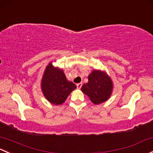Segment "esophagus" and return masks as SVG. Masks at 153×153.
I'll return each instance as SVG.
<instances>
[{"label":"esophagus","mask_w":153,"mask_h":153,"mask_svg":"<svg viewBox=\"0 0 153 153\" xmlns=\"http://www.w3.org/2000/svg\"><path fill=\"white\" fill-rule=\"evenodd\" d=\"M77 88H78V89H81V86H82V83H77Z\"/></svg>","instance_id":"34e87169"}]
</instances>
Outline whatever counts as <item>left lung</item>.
I'll use <instances>...</instances> for the list:
<instances>
[{"instance_id": "left-lung-1", "label": "left lung", "mask_w": 153, "mask_h": 153, "mask_svg": "<svg viewBox=\"0 0 153 153\" xmlns=\"http://www.w3.org/2000/svg\"><path fill=\"white\" fill-rule=\"evenodd\" d=\"M88 79V83H84L81 89L89 97L93 103L100 104L110 97L113 83L105 72L94 70L89 75Z\"/></svg>"}]
</instances>
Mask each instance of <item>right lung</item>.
I'll list each match as a JSON object with an SVG mask.
<instances>
[{"label":"right lung","instance_id":"obj_1","mask_svg":"<svg viewBox=\"0 0 153 153\" xmlns=\"http://www.w3.org/2000/svg\"><path fill=\"white\" fill-rule=\"evenodd\" d=\"M41 86L45 97L50 102L55 105L63 103L76 88L75 83L67 81L62 70L54 67L51 63L46 67Z\"/></svg>","mask_w":153,"mask_h":153}]
</instances>
